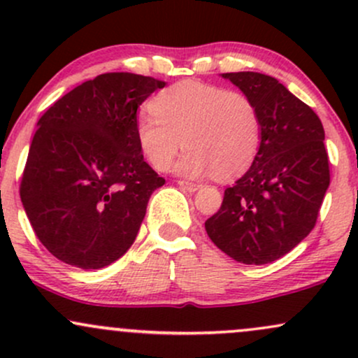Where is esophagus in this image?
<instances>
[{
    "instance_id": "esophagus-1",
    "label": "esophagus",
    "mask_w": 358,
    "mask_h": 358,
    "mask_svg": "<svg viewBox=\"0 0 358 358\" xmlns=\"http://www.w3.org/2000/svg\"><path fill=\"white\" fill-rule=\"evenodd\" d=\"M178 185H180V187H182V188H185V190H188V192H196L200 187H202V185L187 182V180H178Z\"/></svg>"
}]
</instances>
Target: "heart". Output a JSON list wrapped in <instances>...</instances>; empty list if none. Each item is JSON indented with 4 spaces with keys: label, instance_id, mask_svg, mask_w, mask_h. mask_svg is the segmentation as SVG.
<instances>
[{
    "label": "heart",
    "instance_id": "1",
    "mask_svg": "<svg viewBox=\"0 0 358 358\" xmlns=\"http://www.w3.org/2000/svg\"><path fill=\"white\" fill-rule=\"evenodd\" d=\"M151 114L136 121V139L151 166L166 171L183 145L176 171L200 176L215 171L234 178L250 166L262 141L256 102L239 90L183 80L150 102Z\"/></svg>",
    "mask_w": 358,
    "mask_h": 358
}]
</instances>
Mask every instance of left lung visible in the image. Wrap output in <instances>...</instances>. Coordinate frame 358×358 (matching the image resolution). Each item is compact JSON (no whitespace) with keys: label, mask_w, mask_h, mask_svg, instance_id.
Wrapping results in <instances>:
<instances>
[{"label":"left lung","mask_w":358,"mask_h":358,"mask_svg":"<svg viewBox=\"0 0 358 358\" xmlns=\"http://www.w3.org/2000/svg\"><path fill=\"white\" fill-rule=\"evenodd\" d=\"M256 102L262 141L252 165L205 222L213 244L242 264H268L313 231L330 166L315 110L259 72L222 73Z\"/></svg>","instance_id":"left-lung-1"}]
</instances>
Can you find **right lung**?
I'll return each instance as SVG.
<instances>
[{"label": "right lung", "mask_w": 358, "mask_h": 358, "mask_svg": "<svg viewBox=\"0 0 358 358\" xmlns=\"http://www.w3.org/2000/svg\"><path fill=\"white\" fill-rule=\"evenodd\" d=\"M165 84L101 73L40 117L20 196L38 241L65 264L101 269L136 239L151 193L165 185L138 146L136 113Z\"/></svg>", "instance_id": "obj_1"}]
</instances>
